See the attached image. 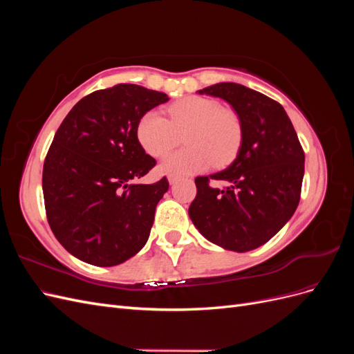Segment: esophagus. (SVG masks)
<instances>
[{"instance_id":"esophagus-1","label":"esophagus","mask_w":354,"mask_h":354,"mask_svg":"<svg viewBox=\"0 0 354 354\" xmlns=\"http://www.w3.org/2000/svg\"><path fill=\"white\" fill-rule=\"evenodd\" d=\"M177 180H178V176H173V174H169V176H168V181H169V185H174Z\"/></svg>"}]
</instances>
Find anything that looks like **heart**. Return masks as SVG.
Instances as JSON below:
<instances>
[{"mask_svg": "<svg viewBox=\"0 0 354 354\" xmlns=\"http://www.w3.org/2000/svg\"><path fill=\"white\" fill-rule=\"evenodd\" d=\"M169 120L158 111L146 112L137 124V140L155 158L164 156L185 134L186 147L167 155L159 168L165 174L199 173L212 165H226L236 155L242 127L238 115L221 109L218 102L189 95L168 108Z\"/></svg>", "mask_w": 354, "mask_h": 354, "instance_id": "obj_1", "label": "heart"}]
</instances>
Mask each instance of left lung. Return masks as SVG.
I'll use <instances>...</instances> for the list:
<instances>
[{"label":"left lung","mask_w":354,"mask_h":354,"mask_svg":"<svg viewBox=\"0 0 354 354\" xmlns=\"http://www.w3.org/2000/svg\"><path fill=\"white\" fill-rule=\"evenodd\" d=\"M226 100L238 113L242 138L236 158L216 174L196 177L190 220L203 238L246 252L270 241L298 207L304 151L282 104L234 82L198 91ZM224 180L220 189L209 183Z\"/></svg>","instance_id":"1"}]
</instances>
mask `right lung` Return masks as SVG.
<instances>
[{
	"instance_id": "obj_1",
	"label": "right lung",
	"mask_w": 354,
	"mask_h": 354,
	"mask_svg": "<svg viewBox=\"0 0 354 354\" xmlns=\"http://www.w3.org/2000/svg\"><path fill=\"white\" fill-rule=\"evenodd\" d=\"M165 93L118 84L85 95L60 124L42 169L50 227L81 261L111 267L131 259L151 234L155 208L168 190L146 176L156 160L137 140V124Z\"/></svg>"
}]
</instances>
